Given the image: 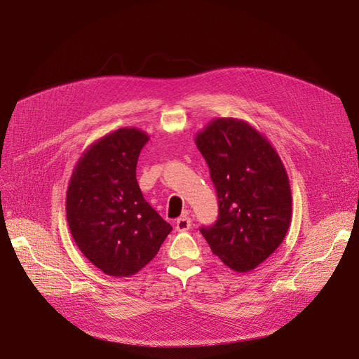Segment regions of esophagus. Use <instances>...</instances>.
<instances>
[{
	"instance_id": "1",
	"label": "esophagus",
	"mask_w": 359,
	"mask_h": 359,
	"mask_svg": "<svg viewBox=\"0 0 359 359\" xmlns=\"http://www.w3.org/2000/svg\"><path fill=\"white\" fill-rule=\"evenodd\" d=\"M191 226H192V222H191V218H189V217L183 215V217L177 218V222H176V229H177L179 231H186V230H189V229H191Z\"/></svg>"
}]
</instances>
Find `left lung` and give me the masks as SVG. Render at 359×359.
Instances as JSON below:
<instances>
[{
	"mask_svg": "<svg viewBox=\"0 0 359 359\" xmlns=\"http://www.w3.org/2000/svg\"><path fill=\"white\" fill-rule=\"evenodd\" d=\"M195 144L210 167L218 195V220L201 233L224 266L248 273L286 238L292 194L276 148L248 121L212 118Z\"/></svg>",
	"mask_w": 359,
	"mask_h": 359,
	"instance_id": "left-lung-1",
	"label": "left lung"
}]
</instances>
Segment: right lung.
Here are the masks:
<instances>
[{
	"mask_svg": "<svg viewBox=\"0 0 359 359\" xmlns=\"http://www.w3.org/2000/svg\"><path fill=\"white\" fill-rule=\"evenodd\" d=\"M148 133L121 128L92 142L67 186L66 212L81 252L102 273L130 277L158 254L171 226L145 201L136 180Z\"/></svg>",
	"mask_w": 359,
	"mask_h": 359,
	"instance_id": "right-lung-1",
	"label": "right lung"
}]
</instances>
